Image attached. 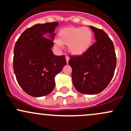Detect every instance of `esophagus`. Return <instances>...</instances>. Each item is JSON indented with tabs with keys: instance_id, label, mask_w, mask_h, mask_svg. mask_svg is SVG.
Listing matches in <instances>:
<instances>
[{
	"instance_id": "34e87169",
	"label": "esophagus",
	"mask_w": 131,
	"mask_h": 131,
	"mask_svg": "<svg viewBox=\"0 0 131 131\" xmlns=\"http://www.w3.org/2000/svg\"><path fill=\"white\" fill-rule=\"evenodd\" d=\"M69 59H70L69 56H66V60H67V63H68V61H69Z\"/></svg>"
}]
</instances>
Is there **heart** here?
Returning <instances> with one entry per match:
<instances>
[{"instance_id":"b5f03b06","label":"heart","mask_w":131,"mask_h":131,"mask_svg":"<svg viewBox=\"0 0 131 131\" xmlns=\"http://www.w3.org/2000/svg\"><path fill=\"white\" fill-rule=\"evenodd\" d=\"M59 39L55 40L58 47H61L62 43L68 45V49L74 55L84 53L92 43L93 35L88 28H65L59 31Z\"/></svg>"}]
</instances>
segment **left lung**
Returning a JSON list of instances; mask_svg holds the SVG:
<instances>
[{
    "instance_id": "left-lung-1",
    "label": "left lung",
    "mask_w": 131,
    "mask_h": 131,
    "mask_svg": "<svg viewBox=\"0 0 131 131\" xmlns=\"http://www.w3.org/2000/svg\"><path fill=\"white\" fill-rule=\"evenodd\" d=\"M96 41L82 55L70 56L72 82L84 94H96L106 88L114 75L117 64L114 45L106 33L90 26Z\"/></svg>"
}]
</instances>
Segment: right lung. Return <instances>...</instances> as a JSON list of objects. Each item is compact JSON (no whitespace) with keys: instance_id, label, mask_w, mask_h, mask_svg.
I'll return each instance as SVG.
<instances>
[{"instance_id":"obj_1","label":"right lung","mask_w":131,"mask_h":131,"mask_svg":"<svg viewBox=\"0 0 131 131\" xmlns=\"http://www.w3.org/2000/svg\"><path fill=\"white\" fill-rule=\"evenodd\" d=\"M58 22L37 24L25 30L15 43L13 69L18 83L33 97L49 94L55 86L54 77L67 64L65 56H56L53 46ZM49 33L50 39L45 34Z\"/></svg>"}]
</instances>
